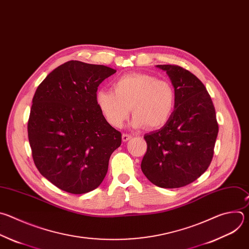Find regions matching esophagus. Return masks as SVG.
Returning <instances> with one entry per match:
<instances>
[{
    "label": "esophagus",
    "mask_w": 249,
    "mask_h": 249,
    "mask_svg": "<svg viewBox=\"0 0 249 249\" xmlns=\"http://www.w3.org/2000/svg\"><path fill=\"white\" fill-rule=\"evenodd\" d=\"M122 138H123V141H124V142H126V141H128L129 139H131V138H132V136H131L130 134L124 133V134L122 135Z\"/></svg>",
    "instance_id": "1"
}]
</instances>
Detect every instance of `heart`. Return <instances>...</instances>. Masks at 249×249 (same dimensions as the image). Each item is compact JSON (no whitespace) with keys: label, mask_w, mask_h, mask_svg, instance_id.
Here are the masks:
<instances>
[{"label":"heart","mask_w":249,"mask_h":249,"mask_svg":"<svg viewBox=\"0 0 249 249\" xmlns=\"http://www.w3.org/2000/svg\"><path fill=\"white\" fill-rule=\"evenodd\" d=\"M113 90L99 89L95 94L96 105L106 121L114 127H121L129 115H134L131 125L135 128L163 126L172 117L176 107L173 85L154 75L133 72L118 78Z\"/></svg>","instance_id":"b5f03b06"}]
</instances>
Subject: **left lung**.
I'll list each match as a JSON object with an SVG mask.
<instances>
[{
  "label": "left lung",
  "mask_w": 249,
  "mask_h": 249,
  "mask_svg": "<svg viewBox=\"0 0 249 249\" xmlns=\"http://www.w3.org/2000/svg\"><path fill=\"white\" fill-rule=\"evenodd\" d=\"M156 67L172 81L176 107L163 127L144 135L147 151L141 170L155 185L178 188L206 172L219 126L211 97L199 79L178 66Z\"/></svg>",
  "instance_id": "1"
}]
</instances>
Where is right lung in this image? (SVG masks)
Wrapping results in <instances>:
<instances>
[{
  "mask_svg": "<svg viewBox=\"0 0 249 249\" xmlns=\"http://www.w3.org/2000/svg\"><path fill=\"white\" fill-rule=\"evenodd\" d=\"M116 71L69 61L50 72L34 94L27 125L32 157L40 174L64 191L97 188L121 146L122 133L95 101L98 86Z\"/></svg>",
  "mask_w": 249,
  "mask_h": 249,
  "instance_id": "add662e5",
  "label": "right lung"
}]
</instances>
